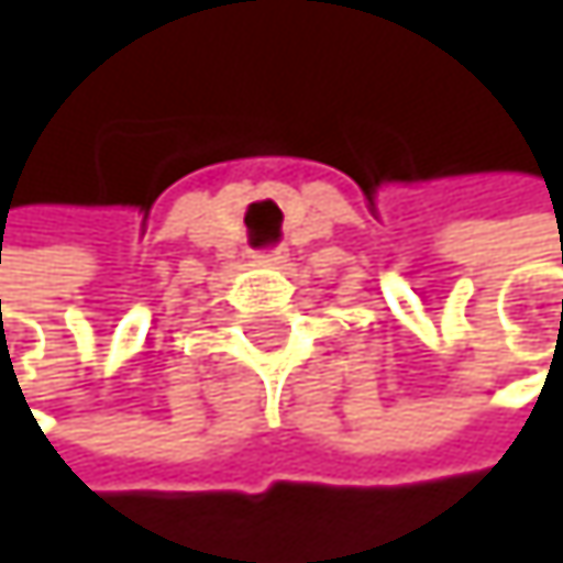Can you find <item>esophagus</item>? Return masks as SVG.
I'll list each match as a JSON object with an SVG mask.
<instances>
[{
  "label": "esophagus",
  "instance_id": "obj_1",
  "mask_svg": "<svg viewBox=\"0 0 563 563\" xmlns=\"http://www.w3.org/2000/svg\"><path fill=\"white\" fill-rule=\"evenodd\" d=\"M257 261H261L264 267H280V264H286V251H283V247H277V251H264Z\"/></svg>",
  "mask_w": 563,
  "mask_h": 563
}]
</instances>
